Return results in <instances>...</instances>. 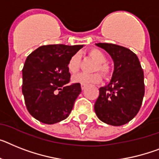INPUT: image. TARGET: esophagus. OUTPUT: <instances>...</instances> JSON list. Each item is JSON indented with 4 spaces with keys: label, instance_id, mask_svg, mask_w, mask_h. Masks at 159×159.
Returning <instances> with one entry per match:
<instances>
[{
    "label": "esophagus",
    "instance_id": "1",
    "mask_svg": "<svg viewBox=\"0 0 159 159\" xmlns=\"http://www.w3.org/2000/svg\"><path fill=\"white\" fill-rule=\"evenodd\" d=\"M86 84H83V83L81 84V87H82V90H85V88H86Z\"/></svg>",
    "mask_w": 159,
    "mask_h": 159
}]
</instances>
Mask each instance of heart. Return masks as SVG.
<instances>
[{
    "label": "heart",
    "instance_id": "1",
    "mask_svg": "<svg viewBox=\"0 0 159 159\" xmlns=\"http://www.w3.org/2000/svg\"><path fill=\"white\" fill-rule=\"evenodd\" d=\"M89 55L92 59L97 62L94 71H99L104 77H108L111 74V67L107 63V57L105 54L102 51L98 49H92L89 52ZM81 64V56L79 53H76L73 55L67 64V69L70 73H76L80 68ZM102 79L99 73H94L92 74H87V73H78L77 75L73 76L72 77V81L75 83H83V84H93L98 83Z\"/></svg>",
    "mask_w": 159,
    "mask_h": 159
}]
</instances>
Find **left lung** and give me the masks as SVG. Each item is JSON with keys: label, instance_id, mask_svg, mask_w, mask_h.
I'll return each instance as SVG.
<instances>
[{"label": "left lung", "instance_id": "8db88e82", "mask_svg": "<svg viewBox=\"0 0 159 159\" xmlns=\"http://www.w3.org/2000/svg\"><path fill=\"white\" fill-rule=\"evenodd\" d=\"M96 45L111 57L114 72L110 83L99 88L94 111L107 125H125L138 113L145 94L144 73L139 59L125 47L106 43Z\"/></svg>", "mask_w": 159, "mask_h": 159}]
</instances>
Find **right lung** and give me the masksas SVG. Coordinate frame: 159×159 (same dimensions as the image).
<instances>
[{
    "instance_id": "right-lung-1",
    "label": "right lung",
    "mask_w": 159,
    "mask_h": 159,
    "mask_svg": "<svg viewBox=\"0 0 159 159\" xmlns=\"http://www.w3.org/2000/svg\"><path fill=\"white\" fill-rule=\"evenodd\" d=\"M83 45L41 46L26 58L22 69V94L26 108L39 121L53 125L67 118L82 92L80 83L69 85V58Z\"/></svg>"
}]
</instances>
